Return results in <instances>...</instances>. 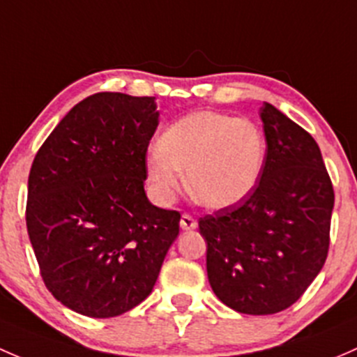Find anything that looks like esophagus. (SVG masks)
Instances as JSON below:
<instances>
[{
  "label": "esophagus",
  "instance_id": "obj_1",
  "mask_svg": "<svg viewBox=\"0 0 357 357\" xmlns=\"http://www.w3.org/2000/svg\"><path fill=\"white\" fill-rule=\"evenodd\" d=\"M180 227H182V230H194L197 227V223L189 213H183L182 218H180Z\"/></svg>",
  "mask_w": 357,
  "mask_h": 357
}]
</instances>
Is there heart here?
<instances>
[{
	"instance_id": "b5f03b06",
	"label": "heart",
	"mask_w": 357,
	"mask_h": 357,
	"mask_svg": "<svg viewBox=\"0 0 357 357\" xmlns=\"http://www.w3.org/2000/svg\"><path fill=\"white\" fill-rule=\"evenodd\" d=\"M161 148L148 154V177L163 199L183 183L199 204L230 208L255 190L266 158L258 125L218 112H197L180 119L161 135Z\"/></svg>"
}]
</instances>
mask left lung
Here are the masks:
<instances>
[{"label":"left lung","instance_id":"left-lung-1","mask_svg":"<svg viewBox=\"0 0 357 357\" xmlns=\"http://www.w3.org/2000/svg\"><path fill=\"white\" fill-rule=\"evenodd\" d=\"M266 158L255 190L199 218L213 292L244 314L292 306L325 264L333 185L310 132L270 102L261 108Z\"/></svg>","mask_w":357,"mask_h":357}]
</instances>
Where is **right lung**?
<instances>
[{"label":"right lung","mask_w":357,"mask_h":357,"mask_svg":"<svg viewBox=\"0 0 357 357\" xmlns=\"http://www.w3.org/2000/svg\"><path fill=\"white\" fill-rule=\"evenodd\" d=\"M154 98L98 93L47 135L29 174L27 232L44 285L91 318L130 311L151 294L180 213L148 201Z\"/></svg>","instance_id":"add662e5"}]
</instances>
